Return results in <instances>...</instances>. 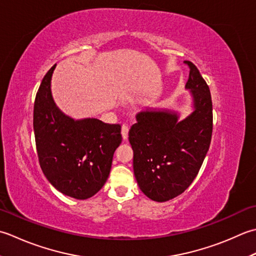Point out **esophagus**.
Here are the masks:
<instances>
[{"instance_id":"esophagus-1","label":"esophagus","mask_w":256,"mask_h":256,"mask_svg":"<svg viewBox=\"0 0 256 256\" xmlns=\"http://www.w3.org/2000/svg\"><path fill=\"white\" fill-rule=\"evenodd\" d=\"M128 132H129V127L127 124H122V139L124 140H127L128 139Z\"/></svg>"}]
</instances>
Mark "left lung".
I'll return each instance as SVG.
<instances>
[{
    "instance_id": "left-lung-1",
    "label": "left lung",
    "mask_w": 256,
    "mask_h": 256,
    "mask_svg": "<svg viewBox=\"0 0 256 256\" xmlns=\"http://www.w3.org/2000/svg\"><path fill=\"white\" fill-rule=\"evenodd\" d=\"M186 90L191 112L147 107L136 116L129 142L134 150V174L149 199L164 202L184 192L199 172L210 147L212 100L210 90L191 62Z\"/></svg>"
}]
</instances>
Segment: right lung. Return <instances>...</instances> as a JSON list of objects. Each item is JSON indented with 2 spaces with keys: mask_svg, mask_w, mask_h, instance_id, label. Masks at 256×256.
<instances>
[{
  "mask_svg": "<svg viewBox=\"0 0 256 256\" xmlns=\"http://www.w3.org/2000/svg\"><path fill=\"white\" fill-rule=\"evenodd\" d=\"M54 65L42 80L34 104V134L40 168L62 194L77 200L95 196L108 179L122 144V127L97 118L74 119L57 107L50 82Z\"/></svg>",
  "mask_w": 256,
  "mask_h": 256,
  "instance_id": "right-lung-1",
  "label": "right lung"
}]
</instances>
